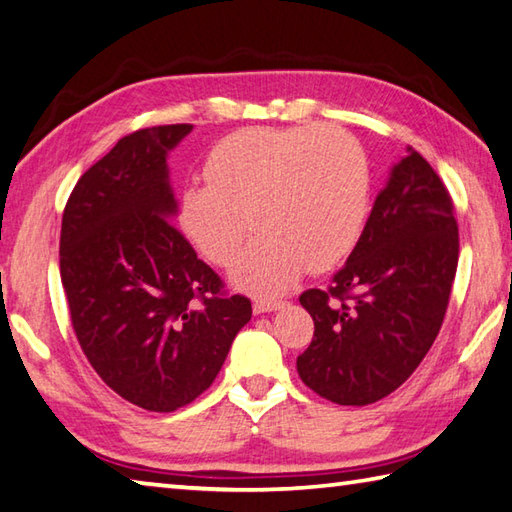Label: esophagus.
I'll use <instances>...</instances> for the list:
<instances>
[{"label": "esophagus", "mask_w": 512, "mask_h": 512, "mask_svg": "<svg viewBox=\"0 0 512 512\" xmlns=\"http://www.w3.org/2000/svg\"><path fill=\"white\" fill-rule=\"evenodd\" d=\"M284 306V302H277V299H257L253 304L255 315H262V313H273V310H279Z\"/></svg>", "instance_id": "34e87169"}]
</instances>
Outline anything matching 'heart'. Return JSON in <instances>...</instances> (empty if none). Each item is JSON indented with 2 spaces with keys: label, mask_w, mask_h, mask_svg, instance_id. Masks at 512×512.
I'll return each mask as SVG.
<instances>
[{
  "label": "heart",
  "mask_w": 512,
  "mask_h": 512,
  "mask_svg": "<svg viewBox=\"0 0 512 512\" xmlns=\"http://www.w3.org/2000/svg\"><path fill=\"white\" fill-rule=\"evenodd\" d=\"M204 175L208 184L184 188L179 226L210 262L228 266L253 222L262 235L230 270L248 293H284L306 266L342 262L362 235L370 168L364 148L342 130H237L210 150Z\"/></svg>",
  "instance_id": "b5f03b06"
}]
</instances>
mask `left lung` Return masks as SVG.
<instances>
[{
  "label": "left lung",
  "instance_id": "left-lung-1",
  "mask_svg": "<svg viewBox=\"0 0 512 512\" xmlns=\"http://www.w3.org/2000/svg\"><path fill=\"white\" fill-rule=\"evenodd\" d=\"M457 257L448 190L408 148L333 284L299 297L315 322L297 357L302 382L342 406L375 404L402 386L442 328Z\"/></svg>",
  "mask_w": 512,
  "mask_h": 512
}]
</instances>
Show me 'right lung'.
I'll list each match as a JSON object with an SVG mask.
<instances>
[{
  "label": "right lung",
  "mask_w": 512,
  "mask_h": 512,
  "mask_svg": "<svg viewBox=\"0 0 512 512\" xmlns=\"http://www.w3.org/2000/svg\"><path fill=\"white\" fill-rule=\"evenodd\" d=\"M193 130L155 126L119 139L79 177L59 239V273L77 342L119 397L173 413L215 382L250 299L173 226L168 153Z\"/></svg>",
  "instance_id": "1"
}]
</instances>
